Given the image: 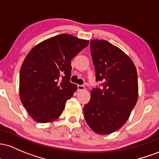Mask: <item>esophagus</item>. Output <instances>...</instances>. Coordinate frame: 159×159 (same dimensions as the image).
<instances>
[{
  "label": "esophagus",
  "mask_w": 159,
  "mask_h": 159,
  "mask_svg": "<svg viewBox=\"0 0 159 159\" xmlns=\"http://www.w3.org/2000/svg\"><path fill=\"white\" fill-rule=\"evenodd\" d=\"M85 87L84 86V85H77V89L79 91H82V90H85Z\"/></svg>",
  "instance_id": "34e87169"
}]
</instances>
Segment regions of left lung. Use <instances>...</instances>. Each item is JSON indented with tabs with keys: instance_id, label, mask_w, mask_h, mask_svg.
<instances>
[{
	"instance_id": "left-lung-1",
	"label": "left lung",
	"mask_w": 159,
	"mask_h": 159,
	"mask_svg": "<svg viewBox=\"0 0 159 159\" xmlns=\"http://www.w3.org/2000/svg\"><path fill=\"white\" fill-rule=\"evenodd\" d=\"M96 81L102 88L93 89L83 113L89 126L98 134H109L122 127L138 97L137 73L129 56L103 40L90 42Z\"/></svg>"
}]
</instances>
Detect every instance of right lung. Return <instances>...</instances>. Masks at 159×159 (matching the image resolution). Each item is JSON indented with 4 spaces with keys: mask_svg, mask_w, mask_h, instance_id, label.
Wrapping results in <instances>:
<instances>
[{
    "mask_svg": "<svg viewBox=\"0 0 159 159\" xmlns=\"http://www.w3.org/2000/svg\"><path fill=\"white\" fill-rule=\"evenodd\" d=\"M89 43L61 34L40 43L27 55L19 74V96L34 120L50 122L61 115L77 89L70 82L71 60Z\"/></svg>",
    "mask_w": 159,
    "mask_h": 159,
    "instance_id": "add662e5",
    "label": "right lung"
}]
</instances>
